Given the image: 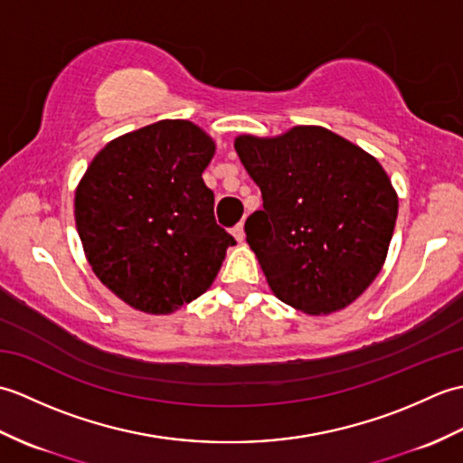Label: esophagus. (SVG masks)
<instances>
[{
	"label": "esophagus",
	"mask_w": 463,
	"mask_h": 463,
	"mask_svg": "<svg viewBox=\"0 0 463 463\" xmlns=\"http://www.w3.org/2000/svg\"><path fill=\"white\" fill-rule=\"evenodd\" d=\"M232 234H234V239H237L239 242H242V241H244V224H242V222H239L237 226H234V229H232Z\"/></svg>",
	"instance_id": "obj_1"
}]
</instances>
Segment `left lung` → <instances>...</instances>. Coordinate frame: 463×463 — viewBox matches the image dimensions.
Returning <instances> with one entry per match:
<instances>
[{
    "label": "left lung",
    "instance_id": "8db88e82",
    "mask_svg": "<svg viewBox=\"0 0 463 463\" xmlns=\"http://www.w3.org/2000/svg\"><path fill=\"white\" fill-rule=\"evenodd\" d=\"M234 149L262 193L244 231L272 292L307 314L348 307L378 277L394 234L398 196L382 165L324 127L242 135Z\"/></svg>",
    "mask_w": 463,
    "mask_h": 463
}]
</instances>
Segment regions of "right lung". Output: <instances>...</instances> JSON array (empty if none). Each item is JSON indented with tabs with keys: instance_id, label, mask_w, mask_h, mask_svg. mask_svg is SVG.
Listing matches in <instances>:
<instances>
[{
	"instance_id": "right-lung-1",
	"label": "right lung",
	"mask_w": 463,
	"mask_h": 463,
	"mask_svg": "<svg viewBox=\"0 0 463 463\" xmlns=\"http://www.w3.org/2000/svg\"><path fill=\"white\" fill-rule=\"evenodd\" d=\"M213 155L199 127L166 119L105 145L77 186L87 260L129 307L169 314L199 298L237 244L203 181Z\"/></svg>"
}]
</instances>
